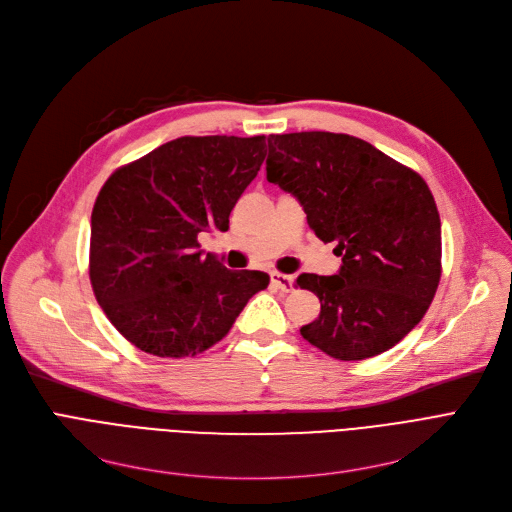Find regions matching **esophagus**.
Wrapping results in <instances>:
<instances>
[{
    "instance_id": "esophagus-1",
    "label": "esophagus",
    "mask_w": 512,
    "mask_h": 512,
    "mask_svg": "<svg viewBox=\"0 0 512 512\" xmlns=\"http://www.w3.org/2000/svg\"><path fill=\"white\" fill-rule=\"evenodd\" d=\"M270 278H272V284L278 290H282V292H290L292 290V284H294L292 276H286V274H280V272H272Z\"/></svg>"
}]
</instances>
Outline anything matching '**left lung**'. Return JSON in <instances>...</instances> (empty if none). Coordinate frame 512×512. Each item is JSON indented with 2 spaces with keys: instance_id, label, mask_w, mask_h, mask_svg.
Masks as SVG:
<instances>
[{
  "instance_id": "obj_1",
  "label": "left lung",
  "mask_w": 512,
  "mask_h": 512,
  "mask_svg": "<svg viewBox=\"0 0 512 512\" xmlns=\"http://www.w3.org/2000/svg\"><path fill=\"white\" fill-rule=\"evenodd\" d=\"M267 180L297 197L307 224L336 240V276L301 274L321 311L301 336L340 361L386 353L434 301L442 276L440 213L425 180L363 139L290 132L267 139Z\"/></svg>"
}]
</instances>
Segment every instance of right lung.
Segmentation results:
<instances>
[{
    "mask_svg": "<svg viewBox=\"0 0 512 512\" xmlns=\"http://www.w3.org/2000/svg\"><path fill=\"white\" fill-rule=\"evenodd\" d=\"M267 155L265 137H180L118 168L91 213L89 278L114 328L143 353L195 357L232 328L270 276L201 257Z\"/></svg>",
    "mask_w": 512,
    "mask_h": 512,
    "instance_id": "1",
    "label": "right lung"
}]
</instances>
